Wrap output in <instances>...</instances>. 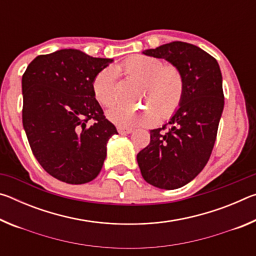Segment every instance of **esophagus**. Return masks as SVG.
Wrapping results in <instances>:
<instances>
[{"instance_id": "obj_1", "label": "esophagus", "mask_w": 256, "mask_h": 256, "mask_svg": "<svg viewBox=\"0 0 256 256\" xmlns=\"http://www.w3.org/2000/svg\"><path fill=\"white\" fill-rule=\"evenodd\" d=\"M118 131L120 134H130V133L133 132V130L132 128H120V126H118Z\"/></svg>"}]
</instances>
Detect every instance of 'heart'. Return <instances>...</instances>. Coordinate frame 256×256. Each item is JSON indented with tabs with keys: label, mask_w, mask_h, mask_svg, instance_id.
<instances>
[{
	"label": "heart",
	"mask_w": 256,
	"mask_h": 256,
	"mask_svg": "<svg viewBox=\"0 0 256 256\" xmlns=\"http://www.w3.org/2000/svg\"><path fill=\"white\" fill-rule=\"evenodd\" d=\"M120 70L144 82L140 108L115 106L106 112L107 118L120 128L150 125L159 115L168 118L178 110L184 97L185 84L180 71L174 66H164L162 60L149 55H133L124 60ZM118 68L107 66L94 76V94L102 106H112L118 100Z\"/></svg>",
	"instance_id": "b5f03b06"
}]
</instances>
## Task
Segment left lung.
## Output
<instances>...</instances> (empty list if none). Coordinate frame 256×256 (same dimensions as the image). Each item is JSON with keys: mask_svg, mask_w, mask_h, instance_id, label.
I'll return each instance as SVG.
<instances>
[{"mask_svg": "<svg viewBox=\"0 0 256 256\" xmlns=\"http://www.w3.org/2000/svg\"><path fill=\"white\" fill-rule=\"evenodd\" d=\"M144 55L164 58L184 78V97L168 124L150 131V144L136 156L146 183L175 190L200 174L210 158L224 110L222 76L214 58L196 45L172 42Z\"/></svg>", "mask_w": 256, "mask_h": 256, "instance_id": "obj_1", "label": "left lung"}]
</instances>
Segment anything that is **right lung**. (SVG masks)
<instances>
[{
	"label": "right lung",
	"instance_id": "obj_1",
	"mask_svg": "<svg viewBox=\"0 0 256 256\" xmlns=\"http://www.w3.org/2000/svg\"><path fill=\"white\" fill-rule=\"evenodd\" d=\"M112 60L60 50L37 56L22 76V124L30 148L40 166L64 183L96 178L108 140L118 134L92 90L94 76Z\"/></svg>",
	"mask_w": 256,
	"mask_h": 256
}]
</instances>
